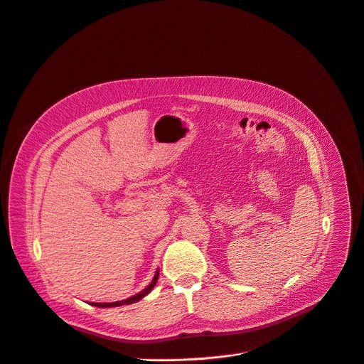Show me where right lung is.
Wrapping results in <instances>:
<instances>
[{"label": "right lung", "mask_w": 364, "mask_h": 364, "mask_svg": "<svg viewBox=\"0 0 364 364\" xmlns=\"http://www.w3.org/2000/svg\"><path fill=\"white\" fill-rule=\"evenodd\" d=\"M157 278H159V271H156V274H154V277H153L151 282L149 284V286H147L143 291L136 293L135 296H132V297H129V299L119 300V302H112V304H92V305H93V306H98V308H114V306H122V305H131V304H135V302H138V300H141V299H143L144 296H147V294L153 290V287L156 286V282H157Z\"/></svg>", "instance_id": "1"}]
</instances>
